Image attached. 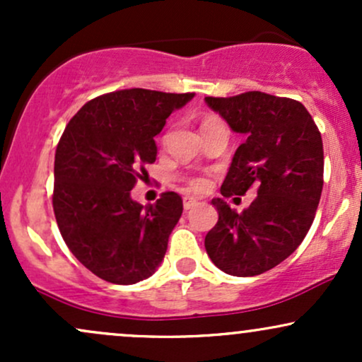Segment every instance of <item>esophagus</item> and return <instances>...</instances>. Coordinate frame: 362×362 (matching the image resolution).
<instances>
[{"instance_id": "obj_1", "label": "esophagus", "mask_w": 362, "mask_h": 362, "mask_svg": "<svg viewBox=\"0 0 362 362\" xmlns=\"http://www.w3.org/2000/svg\"><path fill=\"white\" fill-rule=\"evenodd\" d=\"M197 199H194V197H184V209L185 211H189V209H192L194 206H197Z\"/></svg>"}]
</instances>
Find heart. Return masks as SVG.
<instances>
[{
    "label": "heart",
    "mask_w": 362,
    "mask_h": 362,
    "mask_svg": "<svg viewBox=\"0 0 362 362\" xmlns=\"http://www.w3.org/2000/svg\"><path fill=\"white\" fill-rule=\"evenodd\" d=\"M207 185H209V182H207L204 177L189 178V187L192 190H195V192H202V190L207 189Z\"/></svg>",
    "instance_id": "obj_1"
}]
</instances>
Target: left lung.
Wrapping results in <instances>:
<instances>
[{
	"instance_id": "1",
	"label": "left lung",
	"mask_w": 362,
	"mask_h": 362,
	"mask_svg": "<svg viewBox=\"0 0 362 362\" xmlns=\"http://www.w3.org/2000/svg\"><path fill=\"white\" fill-rule=\"evenodd\" d=\"M243 136L221 185L223 197L257 189L243 213L211 201L218 223L206 235L209 259L223 272L250 277L271 271L308 233L323 187V143L305 105L262 91L204 98Z\"/></svg>"
}]
</instances>
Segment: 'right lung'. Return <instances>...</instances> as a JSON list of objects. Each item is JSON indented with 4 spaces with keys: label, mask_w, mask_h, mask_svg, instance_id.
<instances>
[{
    "label": "right lung",
    "mask_w": 362,
    "mask_h": 362,
    "mask_svg": "<svg viewBox=\"0 0 362 362\" xmlns=\"http://www.w3.org/2000/svg\"><path fill=\"white\" fill-rule=\"evenodd\" d=\"M194 93L120 90L93 98L62 132L54 160L52 206L66 245L95 276L136 284L153 276L184 204L165 192L155 204L132 201L131 190L155 163L156 143L173 110Z\"/></svg>",
    "instance_id": "right-lung-1"
}]
</instances>
